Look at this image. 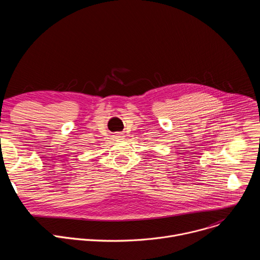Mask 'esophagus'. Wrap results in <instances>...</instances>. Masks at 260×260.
<instances>
[{
	"instance_id": "1",
	"label": "esophagus",
	"mask_w": 260,
	"mask_h": 260,
	"mask_svg": "<svg viewBox=\"0 0 260 260\" xmlns=\"http://www.w3.org/2000/svg\"><path fill=\"white\" fill-rule=\"evenodd\" d=\"M115 138H116V139H118V140H121V138H122V137H121L120 135H118V136H115Z\"/></svg>"
}]
</instances>
